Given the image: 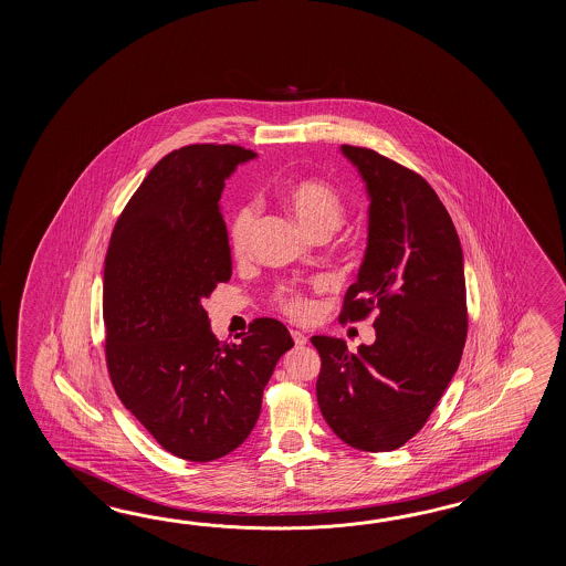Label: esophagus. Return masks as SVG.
I'll return each instance as SVG.
<instances>
[{"label":"esophagus","mask_w":566,"mask_h":566,"mask_svg":"<svg viewBox=\"0 0 566 566\" xmlns=\"http://www.w3.org/2000/svg\"><path fill=\"white\" fill-rule=\"evenodd\" d=\"M291 337H293V342H295V346H297V348H303V346L310 342L307 336H305L303 332H297V329H293V332H291Z\"/></svg>","instance_id":"34e87169"}]
</instances>
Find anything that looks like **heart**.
Listing matches in <instances>:
<instances>
[{"mask_svg": "<svg viewBox=\"0 0 566 566\" xmlns=\"http://www.w3.org/2000/svg\"><path fill=\"white\" fill-rule=\"evenodd\" d=\"M283 202L293 218L300 222L301 229L305 230L310 237H315L319 232L334 234L346 220V205L342 196L325 181H295L283 193ZM256 220H259V206L254 202L242 205L230 220V249L237 259H242L249 253ZM277 305L281 312L287 313L289 317H295V319H303L312 312V303L293 287L279 289Z\"/></svg>", "mask_w": 566, "mask_h": 566, "instance_id": "obj_1", "label": "heart"}]
</instances>
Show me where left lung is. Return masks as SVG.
Listing matches in <instances>:
<instances>
[{"label": "left lung", "instance_id": "1", "mask_svg": "<svg viewBox=\"0 0 566 566\" xmlns=\"http://www.w3.org/2000/svg\"><path fill=\"white\" fill-rule=\"evenodd\" d=\"M368 193V244L342 322L376 310V339L349 354L313 336L322 356L317 405L332 431L361 451L405 446L443 397L468 337L458 230L419 174L366 147L342 145Z\"/></svg>", "mask_w": 566, "mask_h": 566}]
</instances>
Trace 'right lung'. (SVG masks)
Listing matches in <instances>:
<instances>
[{
    "instance_id": "right-lung-1",
    "label": "right lung",
    "mask_w": 566,
    "mask_h": 566,
    "mask_svg": "<svg viewBox=\"0 0 566 566\" xmlns=\"http://www.w3.org/2000/svg\"><path fill=\"white\" fill-rule=\"evenodd\" d=\"M256 154L186 145L159 159L125 206L103 273L107 368L133 417L176 458L212 461L251 434L287 327L254 319L239 344L218 342L205 300L232 275L220 193Z\"/></svg>"
}]
</instances>
